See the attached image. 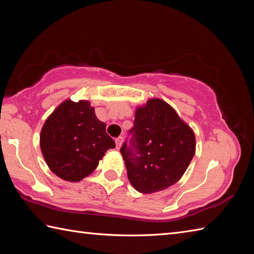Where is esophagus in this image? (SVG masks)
<instances>
[{"label":"esophagus","mask_w":254,"mask_h":254,"mask_svg":"<svg viewBox=\"0 0 254 254\" xmlns=\"http://www.w3.org/2000/svg\"><path fill=\"white\" fill-rule=\"evenodd\" d=\"M122 143H123V137L122 136H119V137L116 138V144H117V147L118 148H120Z\"/></svg>","instance_id":"34e87169"}]
</instances>
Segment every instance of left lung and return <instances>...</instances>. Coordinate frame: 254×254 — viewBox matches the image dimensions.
<instances>
[{
  "label": "left lung",
  "instance_id": "obj_1",
  "mask_svg": "<svg viewBox=\"0 0 254 254\" xmlns=\"http://www.w3.org/2000/svg\"><path fill=\"white\" fill-rule=\"evenodd\" d=\"M130 139L120 152L135 190L155 193L181 179L195 154V136L172 107L149 99L135 111Z\"/></svg>",
  "mask_w": 254,
  "mask_h": 254
}]
</instances>
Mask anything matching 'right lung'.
Here are the masks:
<instances>
[{
  "mask_svg": "<svg viewBox=\"0 0 254 254\" xmlns=\"http://www.w3.org/2000/svg\"><path fill=\"white\" fill-rule=\"evenodd\" d=\"M47 165L61 179L77 182L93 172L116 143L89 101L65 100L47 119L40 133Z\"/></svg>",
  "mask_w": 254,
  "mask_h": 254,
  "instance_id": "obj_1",
  "label": "right lung"
}]
</instances>
